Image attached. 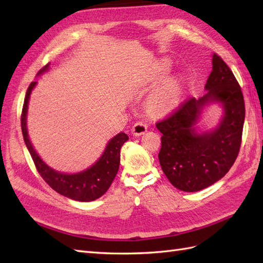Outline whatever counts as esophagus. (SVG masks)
<instances>
[{"label":"esophagus","instance_id":"34e87169","mask_svg":"<svg viewBox=\"0 0 263 263\" xmlns=\"http://www.w3.org/2000/svg\"><path fill=\"white\" fill-rule=\"evenodd\" d=\"M147 128H148L147 124H144L143 122H137V123H135V125L131 127V133L136 137L142 136V135H144V133H146Z\"/></svg>","mask_w":263,"mask_h":263}]
</instances>
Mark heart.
<instances>
[{
    "label": "heart",
    "mask_w": 263,
    "mask_h": 263,
    "mask_svg": "<svg viewBox=\"0 0 263 263\" xmlns=\"http://www.w3.org/2000/svg\"><path fill=\"white\" fill-rule=\"evenodd\" d=\"M166 70L164 68L155 69L147 77V83L149 86L157 85L159 81L164 79ZM182 97V85L176 77L166 78L160 87L155 90L149 98L150 108L158 113H167L175 109L181 102Z\"/></svg>",
    "instance_id": "b5f03b06"
}]
</instances>
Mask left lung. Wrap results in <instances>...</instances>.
<instances>
[{"label": "left lung", "instance_id": "1", "mask_svg": "<svg viewBox=\"0 0 263 263\" xmlns=\"http://www.w3.org/2000/svg\"><path fill=\"white\" fill-rule=\"evenodd\" d=\"M199 99L183 103L168 119L156 124L163 133L158 155L161 170L176 189L197 192L219 181L231 170L242 141L244 98L227 64L212 54V71ZM210 104L222 108L217 125L200 130L198 122Z\"/></svg>", "mask_w": 263, "mask_h": 263}]
</instances>
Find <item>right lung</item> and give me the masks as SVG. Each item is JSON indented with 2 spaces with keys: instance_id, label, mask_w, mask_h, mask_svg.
<instances>
[{
  "instance_id": "right-lung-1",
  "label": "right lung",
  "mask_w": 263,
  "mask_h": 263,
  "mask_svg": "<svg viewBox=\"0 0 263 263\" xmlns=\"http://www.w3.org/2000/svg\"><path fill=\"white\" fill-rule=\"evenodd\" d=\"M48 69L49 64L44 66L37 73V77L42 76ZM36 85L37 81L31 82L27 90L21 114V128L26 147L31 155L37 171L49 186L66 198L80 201V202H90V201L100 198L106 193L111 182L114 181L117 171L120 168L121 148L128 137L124 132L117 133L106 144L102 156L86 170L77 173H63L52 168L38 155L30 141L29 135H28V105H29L30 95Z\"/></svg>"
}]
</instances>
